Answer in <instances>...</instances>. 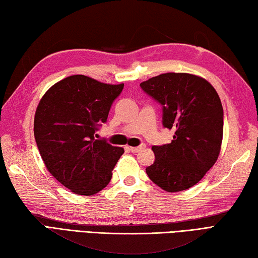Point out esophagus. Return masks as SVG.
Returning <instances> with one entry per match:
<instances>
[{
	"instance_id": "34e87169",
	"label": "esophagus",
	"mask_w": 258,
	"mask_h": 258,
	"mask_svg": "<svg viewBox=\"0 0 258 258\" xmlns=\"http://www.w3.org/2000/svg\"><path fill=\"white\" fill-rule=\"evenodd\" d=\"M144 148H145V144H143V145H141V146H137V147H129V150L132 151L133 153H138V152L143 151Z\"/></svg>"
}]
</instances>
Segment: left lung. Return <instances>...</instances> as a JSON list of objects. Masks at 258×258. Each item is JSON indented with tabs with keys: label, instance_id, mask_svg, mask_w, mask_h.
<instances>
[{
	"label": "left lung",
	"instance_id": "8db88e82",
	"mask_svg": "<svg viewBox=\"0 0 258 258\" xmlns=\"http://www.w3.org/2000/svg\"><path fill=\"white\" fill-rule=\"evenodd\" d=\"M163 110V126L174 132L170 144L153 146L155 161L146 173L165 191L195 186L218 160L223 136V107L209 81L169 72L141 84Z\"/></svg>",
	"mask_w": 258,
	"mask_h": 258
}]
</instances>
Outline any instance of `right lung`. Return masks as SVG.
Masks as SVG:
<instances>
[{"label":"right lung","mask_w":258,"mask_h":258,"mask_svg":"<svg viewBox=\"0 0 258 258\" xmlns=\"http://www.w3.org/2000/svg\"><path fill=\"white\" fill-rule=\"evenodd\" d=\"M122 89L123 84L75 75L53 85L38 104L34 135L40 156L49 173L77 195L105 188L123 154V148L95 139Z\"/></svg>","instance_id":"1"}]
</instances>
